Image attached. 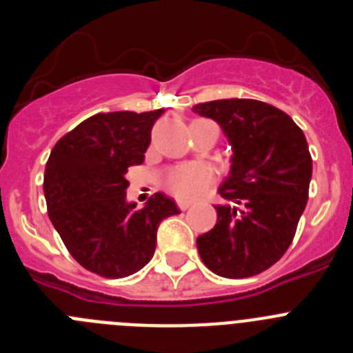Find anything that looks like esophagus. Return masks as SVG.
I'll return each mask as SVG.
<instances>
[{
    "label": "esophagus",
    "instance_id": "34e87169",
    "mask_svg": "<svg viewBox=\"0 0 353 353\" xmlns=\"http://www.w3.org/2000/svg\"><path fill=\"white\" fill-rule=\"evenodd\" d=\"M189 207H191V203H187V201H179V208L182 212H185Z\"/></svg>",
    "mask_w": 353,
    "mask_h": 353
}]
</instances>
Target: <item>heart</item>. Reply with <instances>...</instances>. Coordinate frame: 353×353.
<instances>
[{
    "instance_id": "heart-1",
    "label": "heart",
    "mask_w": 353,
    "mask_h": 353,
    "mask_svg": "<svg viewBox=\"0 0 353 353\" xmlns=\"http://www.w3.org/2000/svg\"><path fill=\"white\" fill-rule=\"evenodd\" d=\"M214 180V173L205 164H187L171 170L164 176V187L174 198L191 201L205 194Z\"/></svg>"
}]
</instances>
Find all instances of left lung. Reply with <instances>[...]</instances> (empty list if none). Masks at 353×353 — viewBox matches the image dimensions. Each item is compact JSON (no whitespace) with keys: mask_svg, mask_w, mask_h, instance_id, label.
<instances>
[{"mask_svg":"<svg viewBox=\"0 0 353 353\" xmlns=\"http://www.w3.org/2000/svg\"><path fill=\"white\" fill-rule=\"evenodd\" d=\"M223 127L233 146L232 173L215 205L217 223L196 239L217 276L251 277L281 260L304 212L313 173L301 127L281 109L252 99H224L192 108Z\"/></svg>","mask_w":353,"mask_h":353,"instance_id":"obj_1","label":"left lung"}]
</instances>
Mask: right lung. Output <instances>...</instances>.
<instances>
[{
    "mask_svg": "<svg viewBox=\"0 0 353 353\" xmlns=\"http://www.w3.org/2000/svg\"><path fill=\"white\" fill-rule=\"evenodd\" d=\"M162 113L93 114L51 150L43 173L49 219L72 258L97 276L120 279L141 270L154 256L161 221L180 214L161 192L143 208L125 201V173L143 164Z\"/></svg>",
    "mask_w": 353,
    "mask_h": 353,
    "instance_id": "1",
    "label": "right lung"
}]
</instances>
